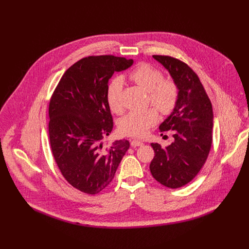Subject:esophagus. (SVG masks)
Returning a JSON list of instances; mask_svg holds the SVG:
<instances>
[{
    "label": "esophagus",
    "instance_id": "1",
    "mask_svg": "<svg viewBox=\"0 0 249 249\" xmlns=\"http://www.w3.org/2000/svg\"><path fill=\"white\" fill-rule=\"evenodd\" d=\"M131 146L132 147H140V146H143V142H141L139 140H131Z\"/></svg>",
    "mask_w": 249,
    "mask_h": 249
}]
</instances>
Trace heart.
<instances>
[{
	"mask_svg": "<svg viewBox=\"0 0 249 249\" xmlns=\"http://www.w3.org/2000/svg\"><path fill=\"white\" fill-rule=\"evenodd\" d=\"M127 78L148 92L149 101L161 114H169L173 111L178 101L179 89L171 79H163L160 71L152 65L142 63L127 75ZM122 80L114 79L107 87L106 99L109 108L114 113H120L123 109L121 102ZM158 120V113L150 107L141 111H131L119 120V131L131 137H144L150 128Z\"/></svg>",
	"mask_w": 249,
	"mask_h": 249,
	"instance_id": "1",
	"label": "heart"
}]
</instances>
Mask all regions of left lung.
<instances>
[{
  "mask_svg": "<svg viewBox=\"0 0 249 249\" xmlns=\"http://www.w3.org/2000/svg\"><path fill=\"white\" fill-rule=\"evenodd\" d=\"M170 74L179 89L178 101L160 125L174 141L162 148L152 143L155 157L150 164L154 178L168 188L189 183L204 165L212 146L213 108L210 98L194 71L184 62L162 55L153 56Z\"/></svg>",
  "mask_w": 249,
  "mask_h": 249,
  "instance_id": "obj_1",
  "label": "left lung"
}]
</instances>
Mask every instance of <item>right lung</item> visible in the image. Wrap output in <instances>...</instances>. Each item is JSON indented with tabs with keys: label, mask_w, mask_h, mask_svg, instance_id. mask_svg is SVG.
I'll return each mask as SVG.
<instances>
[{
	"label": "right lung",
	"mask_w": 249,
	"mask_h": 249,
	"mask_svg": "<svg viewBox=\"0 0 249 249\" xmlns=\"http://www.w3.org/2000/svg\"><path fill=\"white\" fill-rule=\"evenodd\" d=\"M132 65V59L113 55L83 58L66 71L51 96L48 129L54 160L64 178L84 193L94 195L107 186L130 147L127 140L104 146L102 139L113 129L108 81Z\"/></svg>",
	"instance_id": "right-lung-1"
}]
</instances>
